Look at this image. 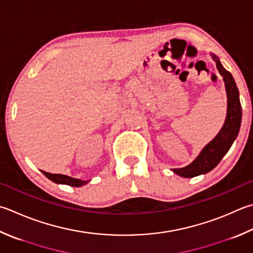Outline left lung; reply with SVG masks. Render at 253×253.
Masks as SVG:
<instances>
[{
	"instance_id": "obj_1",
	"label": "left lung",
	"mask_w": 253,
	"mask_h": 253,
	"mask_svg": "<svg viewBox=\"0 0 253 253\" xmlns=\"http://www.w3.org/2000/svg\"><path fill=\"white\" fill-rule=\"evenodd\" d=\"M216 60V66L219 73L222 76L225 82L227 97H228V111L226 122L223 125L221 131L209 144L205 146L202 153L195 160L192 164L183 169H174L173 171L182 177H195L201 174H205L213 169L219 164V162L225 154L229 151L233 141L239 133L241 126V104L239 99V90L237 88L232 75L229 71L222 67L220 61L217 59L215 55H212Z\"/></svg>"
}]
</instances>
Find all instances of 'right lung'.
<instances>
[{
    "label": "right lung",
    "instance_id": "obj_1",
    "mask_svg": "<svg viewBox=\"0 0 253 253\" xmlns=\"http://www.w3.org/2000/svg\"><path fill=\"white\" fill-rule=\"evenodd\" d=\"M42 173L44 174L47 178L50 179L51 182L57 183V184H65V185L74 186V187H79V186L85 185L89 182V180H80V179H77V178L69 177V176L61 175V174L47 173V171H44V170H42Z\"/></svg>",
    "mask_w": 253,
    "mask_h": 253
}]
</instances>
